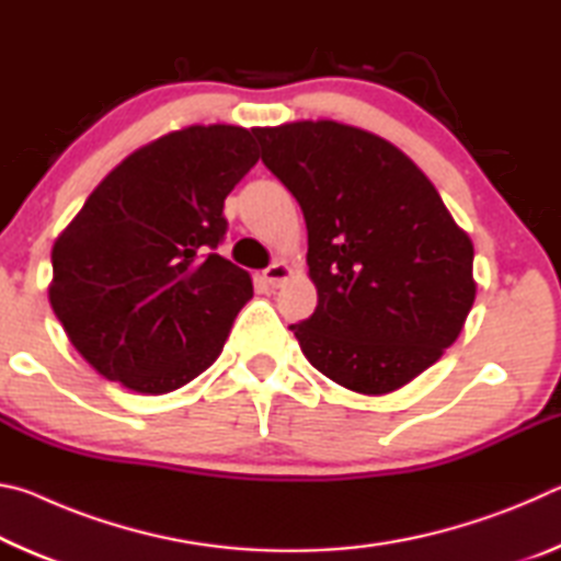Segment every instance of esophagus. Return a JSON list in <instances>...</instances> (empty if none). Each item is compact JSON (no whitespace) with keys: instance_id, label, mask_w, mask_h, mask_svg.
I'll list each match as a JSON object with an SVG mask.
<instances>
[{"instance_id":"34e87169","label":"esophagus","mask_w":561,"mask_h":561,"mask_svg":"<svg viewBox=\"0 0 561 561\" xmlns=\"http://www.w3.org/2000/svg\"><path fill=\"white\" fill-rule=\"evenodd\" d=\"M262 277H264V282L270 284L272 289H277V287H282V284L291 277V267L284 260H279V262L270 264V267L262 272Z\"/></svg>"}]
</instances>
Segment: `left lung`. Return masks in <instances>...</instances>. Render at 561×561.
I'll list each match as a JSON object with an SVG mask.
<instances>
[{
    "label": "left lung",
    "mask_w": 561,
    "mask_h": 561,
    "mask_svg": "<svg viewBox=\"0 0 561 561\" xmlns=\"http://www.w3.org/2000/svg\"><path fill=\"white\" fill-rule=\"evenodd\" d=\"M297 197L319 304L291 324L301 354L364 396L393 393L455 344L478 284L472 240L391 140L336 121L254 128Z\"/></svg>",
    "instance_id": "8db88e82"
}]
</instances>
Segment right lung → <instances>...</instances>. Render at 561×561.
Instances as JSON below:
<instances>
[{
	"instance_id": "right-lung-1",
	"label": "right lung",
	"mask_w": 561,
	"mask_h": 561,
	"mask_svg": "<svg viewBox=\"0 0 561 561\" xmlns=\"http://www.w3.org/2000/svg\"><path fill=\"white\" fill-rule=\"evenodd\" d=\"M257 160L242 126L165 133L123 158L56 237L51 309L103 378L163 396L222 354L252 277L215 247L225 197Z\"/></svg>"
}]
</instances>
